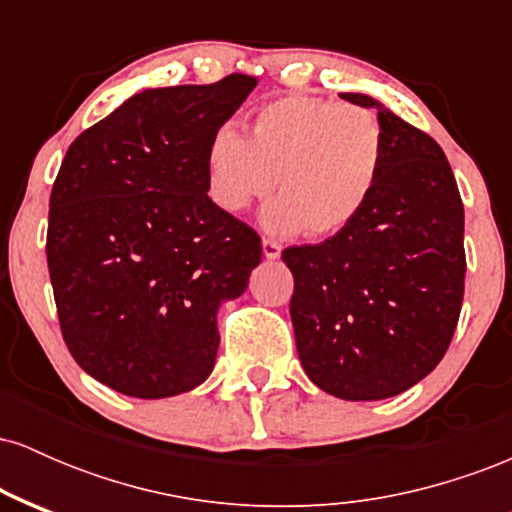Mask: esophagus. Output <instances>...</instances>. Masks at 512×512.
I'll return each mask as SVG.
<instances>
[{
    "label": "esophagus",
    "mask_w": 512,
    "mask_h": 512,
    "mask_svg": "<svg viewBox=\"0 0 512 512\" xmlns=\"http://www.w3.org/2000/svg\"><path fill=\"white\" fill-rule=\"evenodd\" d=\"M262 252H264V257H267V260H276V257L281 255V245L274 243V240L264 238L262 240Z\"/></svg>",
    "instance_id": "1"
}]
</instances>
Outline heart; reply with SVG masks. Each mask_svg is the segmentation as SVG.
Listing matches in <instances>:
<instances>
[{"label": "heart", "mask_w": 512, "mask_h": 512, "mask_svg": "<svg viewBox=\"0 0 512 512\" xmlns=\"http://www.w3.org/2000/svg\"><path fill=\"white\" fill-rule=\"evenodd\" d=\"M385 129L370 110L332 98H276L252 113L250 137L221 125L207 146L211 202L240 214L272 192L262 211L274 236L344 233L366 211L383 178Z\"/></svg>", "instance_id": "1"}]
</instances>
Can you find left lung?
Wrapping results in <instances>:
<instances>
[{
    "mask_svg": "<svg viewBox=\"0 0 512 512\" xmlns=\"http://www.w3.org/2000/svg\"><path fill=\"white\" fill-rule=\"evenodd\" d=\"M378 110L383 178L358 219L325 243L286 248L291 322L308 378L339 399L373 402L424 380L448 351L464 296V207L436 139Z\"/></svg>",
    "mask_w": 512,
    "mask_h": 512,
    "instance_id": "obj_1",
    "label": "left lung"
}]
</instances>
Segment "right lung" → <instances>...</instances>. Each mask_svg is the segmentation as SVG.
<instances>
[{
    "instance_id": "1",
    "label": "right lung",
    "mask_w": 512,
    "mask_h": 512,
    "mask_svg": "<svg viewBox=\"0 0 512 512\" xmlns=\"http://www.w3.org/2000/svg\"><path fill=\"white\" fill-rule=\"evenodd\" d=\"M255 76L146 88L81 132L50 195L48 269L64 344L98 383L139 399L209 378L216 313L248 289L260 236L207 195L211 134Z\"/></svg>"
}]
</instances>
